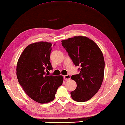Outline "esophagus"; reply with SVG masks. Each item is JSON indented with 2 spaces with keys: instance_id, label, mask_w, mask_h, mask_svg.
I'll return each instance as SVG.
<instances>
[{
  "instance_id": "34e87169",
  "label": "esophagus",
  "mask_w": 125,
  "mask_h": 125,
  "mask_svg": "<svg viewBox=\"0 0 125 125\" xmlns=\"http://www.w3.org/2000/svg\"><path fill=\"white\" fill-rule=\"evenodd\" d=\"M63 79H64V80H66V81H67V80H70V79H71L70 75V74H67V75L63 76Z\"/></svg>"
}]
</instances>
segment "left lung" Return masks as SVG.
<instances>
[{
    "mask_svg": "<svg viewBox=\"0 0 125 125\" xmlns=\"http://www.w3.org/2000/svg\"><path fill=\"white\" fill-rule=\"evenodd\" d=\"M62 46L76 66H80L79 74L71 79L77 87L72 91L73 100L87 101L97 93L104 79L105 62L103 54L98 45L87 37L75 36L62 41Z\"/></svg>",
    "mask_w": 125,
    "mask_h": 125,
    "instance_id": "obj_1",
    "label": "left lung"
}]
</instances>
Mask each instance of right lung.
<instances>
[{
    "mask_svg": "<svg viewBox=\"0 0 125 125\" xmlns=\"http://www.w3.org/2000/svg\"><path fill=\"white\" fill-rule=\"evenodd\" d=\"M51 50L52 44L46 42L30 44L24 49L16 66L19 84L30 98L41 104L53 101L63 82L62 76L46 73L52 70L50 61Z\"/></svg>",
    "mask_w": 125,
    "mask_h": 125,
    "instance_id": "right-lung-1",
    "label": "right lung"
}]
</instances>
